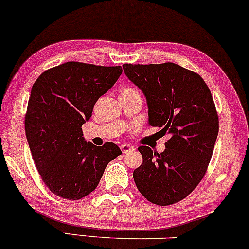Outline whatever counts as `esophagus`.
<instances>
[{"label": "esophagus", "mask_w": 249, "mask_h": 249, "mask_svg": "<svg viewBox=\"0 0 249 249\" xmlns=\"http://www.w3.org/2000/svg\"><path fill=\"white\" fill-rule=\"evenodd\" d=\"M121 149H122L123 153L126 154L128 152H131V150H133L134 147L130 146V144H127V143H124V144H122V146H121Z\"/></svg>", "instance_id": "obj_1"}]
</instances>
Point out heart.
Segmentation results:
<instances>
[{
    "instance_id": "heart-1",
    "label": "heart",
    "mask_w": 249,
    "mask_h": 249,
    "mask_svg": "<svg viewBox=\"0 0 249 249\" xmlns=\"http://www.w3.org/2000/svg\"><path fill=\"white\" fill-rule=\"evenodd\" d=\"M126 89H134V88H126Z\"/></svg>"
}]
</instances>
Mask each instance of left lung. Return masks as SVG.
<instances>
[{"label": "left lung", "instance_id": "obj_1", "mask_svg": "<svg viewBox=\"0 0 249 249\" xmlns=\"http://www.w3.org/2000/svg\"><path fill=\"white\" fill-rule=\"evenodd\" d=\"M125 74L142 90L148 123L169 134L163 153L138 149L143 162L133 172L138 190L157 206L190 195L202 180L218 135V115L200 74L175 64H124Z\"/></svg>", "mask_w": 249, "mask_h": 249}]
</instances>
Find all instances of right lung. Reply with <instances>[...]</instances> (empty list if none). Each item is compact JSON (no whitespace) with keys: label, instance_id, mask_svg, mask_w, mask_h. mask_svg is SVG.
Listing matches in <instances>:
<instances>
[{"label":"right lung","instance_id":"1","mask_svg":"<svg viewBox=\"0 0 249 249\" xmlns=\"http://www.w3.org/2000/svg\"><path fill=\"white\" fill-rule=\"evenodd\" d=\"M122 72V67L67 62L46 70L34 83L25 132L41 179L55 195L83 199L95 190L108 163L122 154L114 142H86L81 128Z\"/></svg>","mask_w":249,"mask_h":249}]
</instances>
